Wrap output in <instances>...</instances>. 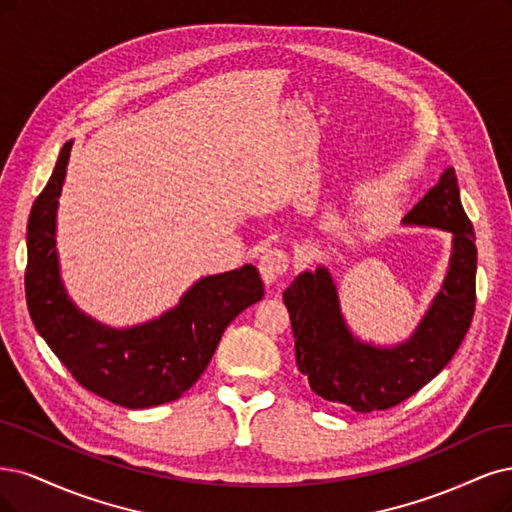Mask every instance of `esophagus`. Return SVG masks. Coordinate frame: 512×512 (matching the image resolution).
Returning <instances> with one entry per match:
<instances>
[{"label": "esophagus", "instance_id": "34e87169", "mask_svg": "<svg viewBox=\"0 0 512 512\" xmlns=\"http://www.w3.org/2000/svg\"><path fill=\"white\" fill-rule=\"evenodd\" d=\"M288 264H290V258L284 250L273 248V250L264 252L258 262V269H260L264 284H275L279 277H284L288 271Z\"/></svg>", "mask_w": 512, "mask_h": 512}]
</instances>
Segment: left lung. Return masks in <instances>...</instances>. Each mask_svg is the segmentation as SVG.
<instances>
[{
	"mask_svg": "<svg viewBox=\"0 0 512 512\" xmlns=\"http://www.w3.org/2000/svg\"><path fill=\"white\" fill-rule=\"evenodd\" d=\"M404 222L453 233L445 284L407 343L379 349L351 337L337 288L322 267L298 275L284 292L298 370L317 396L358 413L392 409L432 381L460 349L477 305V245L453 167L445 169Z\"/></svg>",
	"mask_w": 512,
	"mask_h": 512,
	"instance_id": "obj_1",
	"label": "left lung"
}]
</instances>
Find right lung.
<instances>
[{
    "mask_svg": "<svg viewBox=\"0 0 512 512\" xmlns=\"http://www.w3.org/2000/svg\"><path fill=\"white\" fill-rule=\"evenodd\" d=\"M69 150L72 142L61 148L27 222L25 296L35 330L88 392L127 409L171 402L203 375L226 326L264 296L262 279L252 264L205 277L161 320L129 330H112L80 313L63 292L55 250Z\"/></svg>",
    "mask_w": 512,
    "mask_h": 512,
    "instance_id": "obj_1",
    "label": "right lung"
}]
</instances>
